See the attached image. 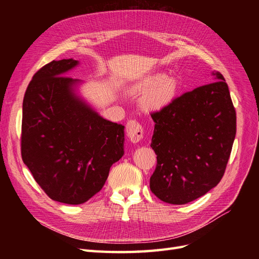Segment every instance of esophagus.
I'll return each instance as SVG.
<instances>
[{"label":"esophagus","mask_w":259,"mask_h":259,"mask_svg":"<svg viewBox=\"0 0 259 259\" xmlns=\"http://www.w3.org/2000/svg\"><path fill=\"white\" fill-rule=\"evenodd\" d=\"M126 134L132 143H138L144 137V128L142 124L135 120H131L126 124Z\"/></svg>","instance_id":"34e87169"}]
</instances>
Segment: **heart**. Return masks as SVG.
<instances>
[{
	"label": "heart",
	"mask_w": 259,
	"mask_h": 259,
	"mask_svg": "<svg viewBox=\"0 0 259 259\" xmlns=\"http://www.w3.org/2000/svg\"><path fill=\"white\" fill-rule=\"evenodd\" d=\"M134 91L146 92L145 104L149 108H162L173 99L176 93V82L174 79L166 77L163 73H156L147 76L139 81Z\"/></svg>",
	"instance_id": "heart-1"
}]
</instances>
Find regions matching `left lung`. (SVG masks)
<instances>
[{"label":"left lung","instance_id":"8db88e82","mask_svg":"<svg viewBox=\"0 0 259 259\" xmlns=\"http://www.w3.org/2000/svg\"><path fill=\"white\" fill-rule=\"evenodd\" d=\"M214 82L187 92L151 113L156 167L150 189L161 201L182 205L221 182L237 133V115L221 72Z\"/></svg>","mask_w":259,"mask_h":259}]
</instances>
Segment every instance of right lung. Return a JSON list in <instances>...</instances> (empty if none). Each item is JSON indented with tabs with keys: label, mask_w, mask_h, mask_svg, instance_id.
<instances>
[{
	"label": "right lung",
	"mask_w": 259,
	"mask_h": 259,
	"mask_svg": "<svg viewBox=\"0 0 259 259\" xmlns=\"http://www.w3.org/2000/svg\"><path fill=\"white\" fill-rule=\"evenodd\" d=\"M74 59L53 60L29 83L22 103L21 156L49 197L82 204L101 190L124 154V126L101 117L65 76Z\"/></svg>",
	"instance_id": "add662e5"
}]
</instances>
